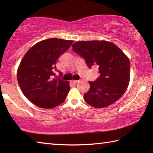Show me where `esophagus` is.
<instances>
[{"label":"esophagus","mask_w":153,"mask_h":153,"mask_svg":"<svg viewBox=\"0 0 153 153\" xmlns=\"http://www.w3.org/2000/svg\"><path fill=\"white\" fill-rule=\"evenodd\" d=\"M79 80H72V82L74 83V84H76V83H78Z\"/></svg>","instance_id":"obj_1"}]
</instances>
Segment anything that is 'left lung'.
I'll return each mask as SVG.
<instances>
[{
  "label": "left lung",
  "instance_id": "left-lung-1",
  "mask_svg": "<svg viewBox=\"0 0 153 153\" xmlns=\"http://www.w3.org/2000/svg\"><path fill=\"white\" fill-rule=\"evenodd\" d=\"M73 50L86 61L89 67L97 66L100 76L89 82L90 89L84 95L92 107H108L122 97L130 79V62L121 49L105 40L78 41Z\"/></svg>",
  "mask_w": 153,
  "mask_h": 153
}]
</instances>
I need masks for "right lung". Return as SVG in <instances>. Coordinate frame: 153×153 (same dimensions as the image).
Returning <instances> with one entry per match:
<instances>
[{
    "label": "right lung",
    "mask_w": 153,
    "mask_h": 153,
    "mask_svg": "<svg viewBox=\"0 0 153 153\" xmlns=\"http://www.w3.org/2000/svg\"><path fill=\"white\" fill-rule=\"evenodd\" d=\"M73 42L49 38L36 43L25 53L17 69V81L23 94L33 104L53 108L65 101L70 90L69 82L52 79V76L55 74L56 60Z\"/></svg>",
    "instance_id": "obj_1"
}]
</instances>
